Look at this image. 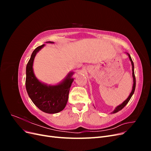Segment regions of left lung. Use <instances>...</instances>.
Masks as SVG:
<instances>
[{
	"instance_id": "8db88e82",
	"label": "left lung",
	"mask_w": 151,
	"mask_h": 151,
	"mask_svg": "<svg viewBox=\"0 0 151 151\" xmlns=\"http://www.w3.org/2000/svg\"><path fill=\"white\" fill-rule=\"evenodd\" d=\"M126 53L127 54V55L129 56L130 60V62H131V64H132V77H133V83H133V86H132V91H131V93H130V95L129 96V97H128V98L125 100V101H123L121 104H120V105H118V106H117L115 108V109H114V110L111 112V113H117V112H118L119 111H120L121 109H122L123 108H124V107L126 106V104H127L128 103H129V101H130V98H132V95L134 94L135 89L136 81H135V74H134V62H133V61H132V58H131V57H130V54H129L128 53Z\"/></svg>"
}]
</instances>
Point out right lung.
<instances>
[{"instance_id": "obj_1", "label": "right lung", "mask_w": 151, "mask_h": 151, "mask_svg": "<svg viewBox=\"0 0 151 151\" xmlns=\"http://www.w3.org/2000/svg\"><path fill=\"white\" fill-rule=\"evenodd\" d=\"M46 43H54L47 42ZM45 44L36 48L31 54L26 65V88L29 97L33 103L42 111L50 113H57L65 108L68 98L70 88L74 78V72H70L60 83L57 85H48L40 81L33 71L34 59Z\"/></svg>"}]
</instances>
